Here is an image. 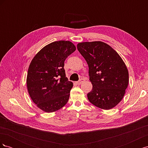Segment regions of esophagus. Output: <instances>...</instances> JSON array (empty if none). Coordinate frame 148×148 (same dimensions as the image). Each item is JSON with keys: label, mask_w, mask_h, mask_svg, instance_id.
<instances>
[{"label": "esophagus", "mask_w": 148, "mask_h": 148, "mask_svg": "<svg viewBox=\"0 0 148 148\" xmlns=\"http://www.w3.org/2000/svg\"><path fill=\"white\" fill-rule=\"evenodd\" d=\"M84 78H81V79H80L79 80V81L78 82H76V83H77V84H81L83 82H84Z\"/></svg>", "instance_id": "34e87169"}]
</instances>
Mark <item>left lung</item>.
<instances>
[{
    "mask_svg": "<svg viewBox=\"0 0 148 148\" xmlns=\"http://www.w3.org/2000/svg\"><path fill=\"white\" fill-rule=\"evenodd\" d=\"M77 49L89 66L92 84L88 99L100 109L109 110L122 101L129 82L128 71L113 48L101 41L84 42Z\"/></svg>",
    "mask_w": 148,
    "mask_h": 148,
    "instance_id": "obj_1",
    "label": "left lung"
}]
</instances>
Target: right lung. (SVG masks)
Masks as SVG:
<instances>
[{
    "instance_id": "1",
    "label": "right lung",
    "mask_w": 148,
    "mask_h": 148,
    "mask_svg": "<svg viewBox=\"0 0 148 148\" xmlns=\"http://www.w3.org/2000/svg\"><path fill=\"white\" fill-rule=\"evenodd\" d=\"M75 50L70 41H55L44 46L31 60L26 78L28 91L44 112H53L68 102L73 83L66 77L64 62Z\"/></svg>"
}]
</instances>
